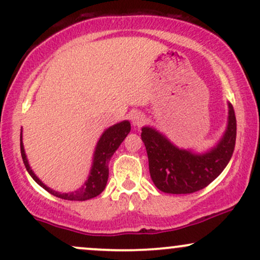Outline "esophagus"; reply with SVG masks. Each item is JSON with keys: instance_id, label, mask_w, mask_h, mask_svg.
<instances>
[{"instance_id": "34e87169", "label": "esophagus", "mask_w": 260, "mask_h": 260, "mask_svg": "<svg viewBox=\"0 0 260 260\" xmlns=\"http://www.w3.org/2000/svg\"><path fill=\"white\" fill-rule=\"evenodd\" d=\"M145 120V116L140 111H133L131 114V121H132L133 126H140Z\"/></svg>"}]
</instances>
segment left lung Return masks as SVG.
<instances>
[{"mask_svg":"<svg viewBox=\"0 0 260 260\" xmlns=\"http://www.w3.org/2000/svg\"><path fill=\"white\" fill-rule=\"evenodd\" d=\"M226 129L212 149L199 152L174 145L155 128H142V140L149 158L150 177L155 186L167 193H192L217 178L229 164L236 142V117L228 103Z\"/></svg>","mask_w":260,"mask_h":260,"instance_id":"obj_1","label":"left lung"}]
</instances>
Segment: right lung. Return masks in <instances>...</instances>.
<instances>
[{"instance_id": "add662e5", "label": "right lung", "mask_w": 260, "mask_h": 260, "mask_svg": "<svg viewBox=\"0 0 260 260\" xmlns=\"http://www.w3.org/2000/svg\"><path fill=\"white\" fill-rule=\"evenodd\" d=\"M131 132V123L129 121L124 120L120 122V123L114 124V126L109 127L108 129L104 131L102 134L98 143H96L94 154H93V162L92 167H90L89 176L87 180L84 181L83 186L80 187L79 190L73 192H58L55 190L51 189L43 184V181L40 180V178L34 173L31 170L29 161L26 158V154L24 150L23 144V131L20 133V152L21 157H23V162L25 165V168L29 172V174L34 180L42 186L43 189L47 190L52 195L57 196L59 199L69 200V201H86V200L93 199L98 196L99 193L103 192L105 189L106 183H108L109 178V162H110L111 156L116 151L121 143L123 142L127 134Z\"/></svg>"}]
</instances>
